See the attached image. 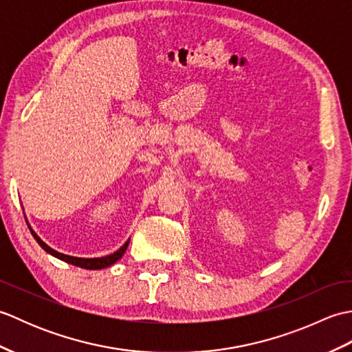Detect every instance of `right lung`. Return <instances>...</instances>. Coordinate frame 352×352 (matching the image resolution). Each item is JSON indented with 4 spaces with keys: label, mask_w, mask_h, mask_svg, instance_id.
I'll return each instance as SVG.
<instances>
[{
    "label": "right lung",
    "mask_w": 352,
    "mask_h": 352,
    "mask_svg": "<svg viewBox=\"0 0 352 352\" xmlns=\"http://www.w3.org/2000/svg\"><path fill=\"white\" fill-rule=\"evenodd\" d=\"M30 231H32V234H33V237H34L36 241H37V243H39L45 251L50 252L51 256H54V257H57V258H60V260L66 261V263L76 265V266L85 267V269H104V267H107V266H110V265L116 263V261L124 256V252H125V250H126V246H129V243H130V241H126V242H125V243L121 246V248H119L116 252L110 254V256H106V257H100V258H80V257L65 256V254H62V252H57V251H54L52 248H50V246H48L47 243H43V242L41 241V239H39V236H37L32 228H30Z\"/></svg>",
    "instance_id": "obj_1"
}]
</instances>
